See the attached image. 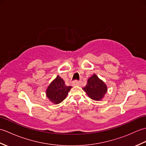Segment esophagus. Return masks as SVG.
<instances>
[{"mask_svg": "<svg viewBox=\"0 0 146 146\" xmlns=\"http://www.w3.org/2000/svg\"><path fill=\"white\" fill-rule=\"evenodd\" d=\"M82 85V82H78V81H75L73 83V85L74 86H79Z\"/></svg>", "mask_w": 146, "mask_h": 146, "instance_id": "esophagus-1", "label": "esophagus"}]
</instances>
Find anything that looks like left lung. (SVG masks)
Here are the masks:
<instances>
[{"mask_svg":"<svg viewBox=\"0 0 146 146\" xmlns=\"http://www.w3.org/2000/svg\"><path fill=\"white\" fill-rule=\"evenodd\" d=\"M83 90L91 99L95 101L102 100L107 92L106 84L94 74L88 79L87 83Z\"/></svg>","mask_w":146,"mask_h":146,"instance_id":"obj_1","label":"left lung"}]
</instances>
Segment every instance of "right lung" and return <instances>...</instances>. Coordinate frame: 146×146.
Wrapping results in <instances>:
<instances>
[{
    "label": "right lung",
    "instance_id": "obj_1",
    "mask_svg": "<svg viewBox=\"0 0 146 146\" xmlns=\"http://www.w3.org/2000/svg\"><path fill=\"white\" fill-rule=\"evenodd\" d=\"M71 88V86L65 85L64 80L58 75L46 89V97L52 103L58 104L66 98Z\"/></svg>",
    "mask_w": 146,
    "mask_h": 146
}]
</instances>
